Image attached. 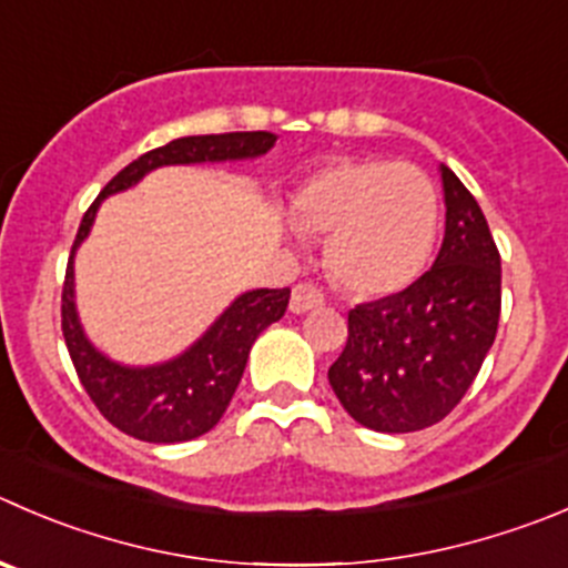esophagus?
Segmentation results:
<instances>
[{"mask_svg":"<svg viewBox=\"0 0 568 568\" xmlns=\"http://www.w3.org/2000/svg\"><path fill=\"white\" fill-rule=\"evenodd\" d=\"M324 302V294L313 283H300L291 291V311L294 313H307L313 307H318Z\"/></svg>","mask_w":568,"mask_h":568,"instance_id":"34e87169","label":"esophagus"}]
</instances>
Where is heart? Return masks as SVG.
Segmentation results:
<instances>
[{"label":"heart","instance_id":"heart-1","mask_svg":"<svg viewBox=\"0 0 568 568\" xmlns=\"http://www.w3.org/2000/svg\"><path fill=\"white\" fill-rule=\"evenodd\" d=\"M291 219L300 233L327 239V272L346 294L388 296L430 257L438 194L416 166L344 158L305 180Z\"/></svg>","mask_w":568,"mask_h":568}]
</instances>
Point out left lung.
Segmentation results:
<instances>
[{
	"label": "left lung",
	"mask_w": 568,
	"mask_h": 568,
	"mask_svg": "<svg viewBox=\"0 0 568 568\" xmlns=\"http://www.w3.org/2000/svg\"><path fill=\"white\" fill-rule=\"evenodd\" d=\"M447 230L430 272L399 294L349 311V338L327 377L355 422L413 433L442 422L497 338L503 266L486 216L442 166Z\"/></svg>",
	"instance_id": "obj_1"
}]
</instances>
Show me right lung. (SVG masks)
<instances>
[{
    "mask_svg": "<svg viewBox=\"0 0 568 568\" xmlns=\"http://www.w3.org/2000/svg\"><path fill=\"white\" fill-rule=\"evenodd\" d=\"M274 132H222V135H189L146 152L121 169L102 189L82 216L71 246L63 283V338L82 388L104 418L126 436L150 444H178L205 436L227 410L244 374L252 344L268 324L280 322L288 307V288H257L241 294L200 341L183 355L155 366H124L110 361L82 333L74 305V252L91 233L99 205L110 194L132 189L144 174L161 166L191 163L246 161L266 155L274 146Z\"/></svg>",
    "mask_w": 568,
    "mask_h": 568,
    "instance_id": "1",
    "label": "right lung"
}]
</instances>
